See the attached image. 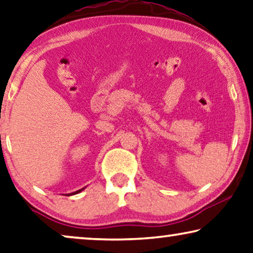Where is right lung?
<instances>
[{
    "label": "right lung",
    "mask_w": 253,
    "mask_h": 253,
    "mask_svg": "<svg viewBox=\"0 0 253 253\" xmlns=\"http://www.w3.org/2000/svg\"><path fill=\"white\" fill-rule=\"evenodd\" d=\"M85 188V187H84ZM84 188H81V190H78V191H76V192H73V193H70L71 195H75V194H77V193H79V192H82L83 190H84Z\"/></svg>",
    "instance_id": "right-lung-1"
}]
</instances>
